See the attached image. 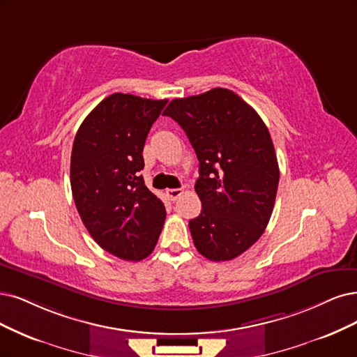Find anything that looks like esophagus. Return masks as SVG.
<instances>
[{"label":"esophagus","instance_id":"34e87169","mask_svg":"<svg viewBox=\"0 0 357 357\" xmlns=\"http://www.w3.org/2000/svg\"><path fill=\"white\" fill-rule=\"evenodd\" d=\"M183 194V190H181V188H172V190H166V195L169 197V199L172 200V202H176L179 197Z\"/></svg>","mask_w":357,"mask_h":357}]
</instances>
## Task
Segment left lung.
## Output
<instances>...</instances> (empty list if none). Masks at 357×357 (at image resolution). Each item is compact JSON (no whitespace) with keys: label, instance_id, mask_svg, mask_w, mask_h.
Wrapping results in <instances>:
<instances>
[{"label":"left lung","instance_id":"1","mask_svg":"<svg viewBox=\"0 0 357 357\" xmlns=\"http://www.w3.org/2000/svg\"><path fill=\"white\" fill-rule=\"evenodd\" d=\"M170 116L200 162L195 182L203 208L190 220L192 241L208 260H232L268 227L280 182L269 130L257 112L231 89L175 98Z\"/></svg>","mask_w":357,"mask_h":357}]
</instances>
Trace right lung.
Wrapping results in <instances>:
<instances>
[{
    "instance_id": "right-lung-1",
    "label": "right lung",
    "mask_w": 357,
    "mask_h": 357,
    "mask_svg": "<svg viewBox=\"0 0 357 357\" xmlns=\"http://www.w3.org/2000/svg\"><path fill=\"white\" fill-rule=\"evenodd\" d=\"M167 100L132 94L104 98L79 126L70 157L73 200L105 252L138 261L151 255L166 208L145 187L142 150Z\"/></svg>"
}]
</instances>
